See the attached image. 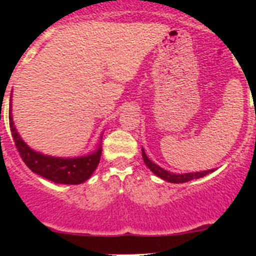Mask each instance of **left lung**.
<instances>
[{
  "label": "left lung",
  "mask_w": 256,
  "mask_h": 256,
  "mask_svg": "<svg viewBox=\"0 0 256 256\" xmlns=\"http://www.w3.org/2000/svg\"><path fill=\"white\" fill-rule=\"evenodd\" d=\"M142 158H144V162L146 164L148 169L152 172L155 176H158L159 178L162 180H166V182H170V183H184V182H188V180H198V178L201 177H205L206 174L212 173L214 172V169H209V170H204V172H195V173H183V174H176V173H170V172L165 170L162 169V166H159L158 164L151 162L150 159L148 158L144 150L142 148Z\"/></svg>",
  "instance_id": "1"
}]
</instances>
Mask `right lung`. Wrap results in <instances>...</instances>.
I'll use <instances>...</instances> for the list:
<instances>
[{
    "label": "right lung",
    "mask_w": 256,
    "mask_h": 256,
    "mask_svg": "<svg viewBox=\"0 0 256 256\" xmlns=\"http://www.w3.org/2000/svg\"><path fill=\"white\" fill-rule=\"evenodd\" d=\"M8 120H10V130L15 146L22 156V162H26V166L33 173L60 184H79L86 182L96 170L102 152L101 142L96 150L88 155L78 156V158H55L34 151L22 141L14 126L12 115H11V98Z\"/></svg>",
    "instance_id": "obj_1"
}]
</instances>
